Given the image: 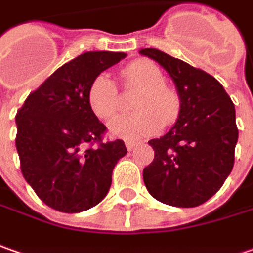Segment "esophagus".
Segmentation results:
<instances>
[{
    "mask_svg": "<svg viewBox=\"0 0 253 253\" xmlns=\"http://www.w3.org/2000/svg\"><path fill=\"white\" fill-rule=\"evenodd\" d=\"M136 144H137L136 141H126V148L130 151V150H133V148L136 147Z\"/></svg>",
    "mask_w": 253,
    "mask_h": 253,
    "instance_id": "obj_1",
    "label": "esophagus"
}]
</instances>
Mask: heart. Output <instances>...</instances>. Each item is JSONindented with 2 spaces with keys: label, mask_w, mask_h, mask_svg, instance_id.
<instances>
[{
  "label": "heart",
  "mask_w": 253,
  "mask_h": 253,
  "mask_svg": "<svg viewBox=\"0 0 253 253\" xmlns=\"http://www.w3.org/2000/svg\"><path fill=\"white\" fill-rule=\"evenodd\" d=\"M126 90H140L134 102L138 110L131 115L116 116L109 123L112 136L123 140H140L157 133L163 122L172 123L180 113V102L175 93L164 86L166 79L153 62L136 61L122 71ZM87 102L100 119H110L120 106V93L116 83L105 73L97 75L87 90Z\"/></svg>",
  "instance_id": "obj_1"
}]
</instances>
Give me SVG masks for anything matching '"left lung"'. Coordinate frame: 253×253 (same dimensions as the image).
I'll return each mask as SVG.
<instances>
[{"instance_id":"obj_1","label":"left lung","mask_w":253,"mask_h":253,"mask_svg":"<svg viewBox=\"0 0 253 253\" xmlns=\"http://www.w3.org/2000/svg\"><path fill=\"white\" fill-rule=\"evenodd\" d=\"M140 53L164 68L180 99V113L170 131L148 141L154 160L143 170L144 184L160 203L198 207L222 187L234 167L235 106L207 72L154 48Z\"/></svg>"}]
</instances>
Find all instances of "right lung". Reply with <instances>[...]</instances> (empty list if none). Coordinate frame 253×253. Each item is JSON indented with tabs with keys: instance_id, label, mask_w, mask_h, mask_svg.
I'll use <instances>...</instances> for the list:
<instances>
[{
	"instance_id": "right-lung-1",
	"label": "right lung",
	"mask_w": 253,
	"mask_h": 253,
	"mask_svg": "<svg viewBox=\"0 0 253 253\" xmlns=\"http://www.w3.org/2000/svg\"><path fill=\"white\" fill-rule=\"evenodd\" d=\"M126 56L84 52L53 72L18 110L15 146L22 175L53 210L82 212L109 192L113 169L127 148L123 140L102 143L106 126L90 109L87 90L97 75ZM89 142L99 146L86 148Z\"/></svg>"
}]
</instances>
